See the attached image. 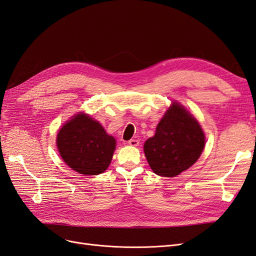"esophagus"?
<instances>
[{"instance_id": "obj_1", "label": "esophagus", "mask_w": 256, "mask_h": 256, "mask_svg": "<svg viewBox=\"0 0 256 256\" xmlns=\"http://www.w3.org/2000/svg\"><path fill=\"white\" fill-rule=\"evenodd\" d=\"M128 144L130 145V146H138V144H140V141L138 140H136V138H131V140H129L128 141Z\"/></svg>"}]
</instances>
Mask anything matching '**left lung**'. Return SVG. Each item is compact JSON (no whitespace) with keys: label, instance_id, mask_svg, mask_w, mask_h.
<instances>
[{"label":"left lung","instance_id":"obj_1","mask_svg":"<svg viewBox=\"0 0 256 256\" xmlns=\"http://www.w3.org/2000/svg\"><path fill=\"white\" fill-rule=\"evenodd\" d=\"M204 146L205 136L194 116L180 104L172 102L156 134L146 140L144 154L154 173L175 177L196 164Z\"/></svg>","mask_w":256,"mask_h":256}]
</instances>
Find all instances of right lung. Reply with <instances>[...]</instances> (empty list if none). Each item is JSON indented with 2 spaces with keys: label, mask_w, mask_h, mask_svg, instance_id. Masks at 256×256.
I'll return each mask as SVG.
<instances>
[{
  "label": "right lung",
  "mask_w": 256,
  "mask_h": 256,
  "mask_svg": "<svg viewBox=\"0 0 256 256\" xmlns=\"http://www.w3.org/2000/svg\"><path fill=\"white\" fill-rule=\"evenodd\" d=\"M56 145L69 168L90 176L104 173L110 166L116 141L100 122L88 114L79 113L60 129Z\"/></svg>",
  "instance_id": "add662e5"
}]
</instances>
